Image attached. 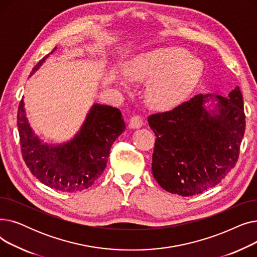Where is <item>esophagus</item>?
<instances>
[{
    "label": "esophagus",
    "mask_w": 257,
    "mask_h": 257,
    "mask_svg": "<svg viewBox=\"0 0 257 257\" xmlns=\"http://www.w3.org/2000/svg\"><path fill=\"white\" fill-rule=\"evenodd\" d=\"M143 126V118L139 114H134L131 116L129 120V127L130 128H141Z\"/></svg>",
    "instance_id": "1"
}]
</instances>
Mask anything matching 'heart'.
Wrapping results in <instances>:
<instances>
[{
  "mask_svg": "<svg viewBox=\"0 0 257 257\" xmlns=\"http://www.w3.org/2000/svg\"><path fill=\"white\" fill-rule=\"evenodd\" d=\"M203 71V62L181 47H164L141 54L124 67L126 77L133 82H151L148 101L158 109H170L181 103Z\"/></svg>",
  "mask_w": 257,
  "mask_h": 257,
  "instance_id": "heart-1",
  "label": "heart"
}]
</instances>
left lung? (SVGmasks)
I'll return each instance as SVG.
<instances>
[{
    "label": "left lung",
    "instance_id": "obj_1",
    "mask_svg": "<svg viewBox=\"0 0 257 257\" xmlns=\"http://www.w3.org/2000/svg\"><path fill=\"white\" fill-rule=\"evenodd\" d=\"M209 98L217 101L212 112L205 108ZM245 118L238 86L227 98L199 93L170 111L151 114L152 173L158 184L183 197L219 184L237 163Z\"/></svg>",
    "mask_w": 257,
    "mask_h": 257
}]
</instances>
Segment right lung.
Instances as JSON below:
<instances>
[{"label":"right lung","mask_w":257,"mask_h":257,"mask_svg":"<svg viewBox=\"0 0 257 257\" xmlns=\"http://www.w3.org/2000/svg\"><path fill=\"white\" fill-rule=\"evenodd\" d=\"M48 56L39 60L31 75ZM18 128L23 158L33 176L56 191L77 193L86 190L101 176L110 148L126 126L117 108L94 104L71 142L58 146L44 144L29 126L22 99L18 109Z\"/></svg>","instance_id":"right-lung-1"}]
</instances>
